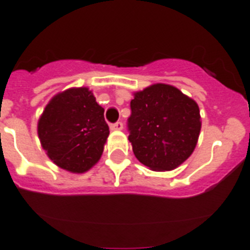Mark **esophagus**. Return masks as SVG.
<instances>
[{
    "label": "esophagus",
    "mask_w": 250,
    "mask_h": 250,
    "mask_svg": "<svg viewBox=\"0 0 250 250\" xmlns=\"http://www.w3.org/2000/svg\"><path fill=\"white\" fill-rule=\"evenodd\" d=\"M110 129H112V131H122L123 123L117 122V123H114V125H110Z\"/></svg>",
    "instance_id": "obj_1"
}]
</instances>
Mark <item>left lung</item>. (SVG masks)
Instances as JSON below:
<instances>
[{"mask_svg": "<svg viewBox=\"0 0 250 250\" xmlns=\"http://www.w3.org/2000/svg\"><path fill=\"white\" fill-rule=\"evenodd\" d=\"M128 118L129 142L138 161L152 171H171L188 160L201 129L194 99L168 84L133 93Z\"/></svg>", "mask_w": 250, "mask_h": 250, "instance_id": "obj_1", "label": "left lung"}]
</instances>
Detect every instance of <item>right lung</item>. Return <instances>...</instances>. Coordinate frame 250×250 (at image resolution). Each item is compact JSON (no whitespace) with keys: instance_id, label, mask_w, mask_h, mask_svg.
<instances>
[{"instance_id":"right-lung-1","label":"right lung","mask_w":250,"mask_h":250,"mask_svg":"<svg viewBox=\"0 0 250 250\" xmlns=\"http://www.w3.org/2000/svg\"><path fill=\"white\" fill-rule=\"evenodd\" d=\"M41 147L58 167L73 173L89 171L101 160L109 127L86 86L55 94L39 118Z\"/></svg>"}]
</instances>
